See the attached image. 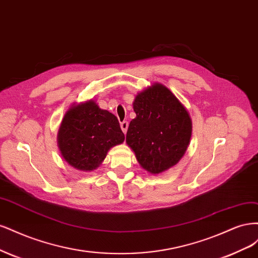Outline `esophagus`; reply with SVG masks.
<instances>
[{"mask_svg":"<svg viewBox=\"0 0 258 258\" xmlns=\"http://www.w3.org/2000/svg\"><path fill=\"white\" fill-rule=\"evenodd\" d=\"M127 127H128V122H127V121H123V122H121V128H122V131H123L124 134H126Z\"/></svg>","mask_w":258,"mask_h":258,"instance_id":"1","label":"esophagus"}]
</instances>
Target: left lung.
<instances>
[{
	"label": "left lung",
	"mask_w": 258,
	"mask_h": 258,
	"mask_svg": "<svg viewBox=\"0 0 258 258\" xmlns=\"http://www.w3.org/2000/svg\"><path fill=\"white\" fill-rule=\"evenodd\" d=\"M136 118L126 133V143L141 167L160 173L176 165L185 153L192 121L184 106L161 84L140 92L134 101Z\"/></svg>",
	"instance_id": "1"
}]
</instances>
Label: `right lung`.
<instances>
[{
	"mask_svg": "<svg viewBox=\"0 0 258 258\" xmlns=\"http://www.w3.org/2000/svg\"><path fill=\"white\" fill-rule=\"evenodd\" d=\"M124 134L111 112L89 101L72 107L65 113L57 134L64 160L79 170L96 169L109 149L122 144Z\"/></svg>",
	"mask_w": 258,
	"mask_h": 258,
	"instance_id": "obj_1",
	"label": "right lung"
}]
</instances>
